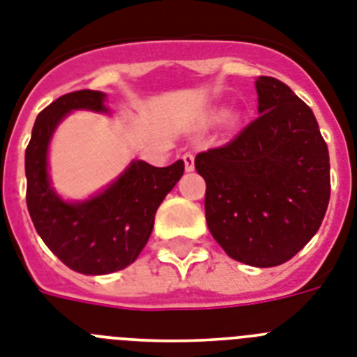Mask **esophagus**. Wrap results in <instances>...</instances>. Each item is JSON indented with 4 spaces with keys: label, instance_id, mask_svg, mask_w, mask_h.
<instances>
[{
    "label": "esophagus",
    "instance_id": "obj_1",
    "mask_svg": "<svg viewBox=\"0 0 357 357\" xmlns=\"http://www.w3.org/2000/svg\"><path fill=\"white\" fill-rule=\"evenodd\" d=\"M183 163H185V170H187V172L194 170V155H192V153H190V152L183 153Z\"/></svg>",
    "mask_w": 357,
    "mask_h": 357
}]
</instances>
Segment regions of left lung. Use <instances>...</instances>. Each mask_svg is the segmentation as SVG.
<instances>
[{
    "mask_svg": "<svg viewBox=\"0 0 357 357\" xmlns=\"http://www.w3.org/2000/svg\"><path fill=\"white\" fill-rule=\"evenodd\" d=\"M259 117L231 143L202 152L205 218L231 259L288 262L321 227L330 199L328 146L314 112L284 82L259 77Z\"/></svg>",
    "mask_w": 357,
    "mask_h": 357,
    "instance_id": "left-lung-1",
    "label": "left lung"
}]
</instances>
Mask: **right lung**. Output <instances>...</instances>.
<instances>
[{
    "label": "right lung",
    "mask_w": 357,
    "mask_h": 357,
    "mask_svg": "<svg viewBox=\"0 0 357 357\" xmlns=\"http://www.w3.org/2000/svg\"><path fill=\"white\" fill-rule=\"evenodd\" d=\"M104 102L106 95L93 89L62 95L38 115L25 150L27 208L34 227L58 259L82 275H108L135 262L152 234L155 211L185 170L181 159L163 169L133 159L91 198H60L47 172L54 130L75 109L109 113Z\"/></svg>",
    "instance_id": "right-lung-1"
}]
</instances>
